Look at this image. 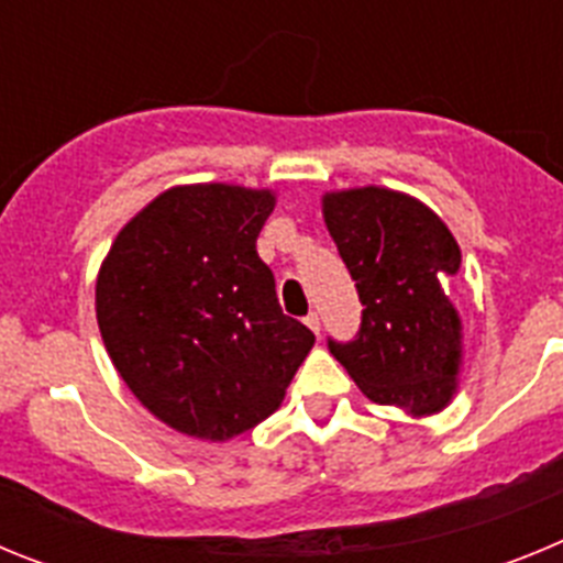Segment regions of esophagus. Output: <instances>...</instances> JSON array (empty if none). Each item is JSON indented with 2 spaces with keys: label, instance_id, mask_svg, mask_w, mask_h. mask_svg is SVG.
I'll return each mask as SVG.
<instances>
[{
  "label": "esophagus",
  "instance_id": "esophagus-1",
  "mask_svg": "<svg viewBox=\"0 0 563 563\" xmlns=\"http://www.w3.org/2000/svg\"><path fill=\"white\" fill-rule=\"evenodd\" d=\"M305 324L310 327V330L316 332V335H321V318H318V312H310V316L305 318Z\"/></svg>",
  "mask_w": 563,
  "mask_h": 563
}]
</instances>
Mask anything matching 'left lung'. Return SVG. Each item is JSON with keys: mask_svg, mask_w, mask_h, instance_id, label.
Here are the masks:
<instances>
[{"mask_svg": "<svg viewBox=\"0 0 563 563\" xmlns=\"http://www.w3.org/2000/svg\"><path fill=\"white\" fill-rule=\"evenodd\" d=\"M324 222L363 305L352 341L327 338L332 357L369 400L440 411L460 366V316L445 296L462 265L456 239L389 188L327 194Z\"/></svg>", "mask_w": 563, "mask_h": 563, "instance_id": "8db88e82", "label": "left lung"}]
</instances>
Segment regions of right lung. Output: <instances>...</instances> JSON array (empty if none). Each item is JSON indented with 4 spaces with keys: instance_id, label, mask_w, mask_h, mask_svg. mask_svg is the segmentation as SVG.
Segmentation results:
<instances>
[{
    "instance_id": "obj_1",
    "label": "right lung",
    "mask_w": 563,
    "mask_h": 563,
    "mask_svg": "<svg viewBox=\"0 0 563 563\" xmlns=\"http://www.w3.org/2000/svg\"><path fill=\"white\" fill-rule=\"evenodd\" d=\"M271 191L161 194L114 239L96 285L101 338L134 397L172 429L231 440L285 400L316 335L285 316L256 236Z\"/></svg>"
}]
</instances>
